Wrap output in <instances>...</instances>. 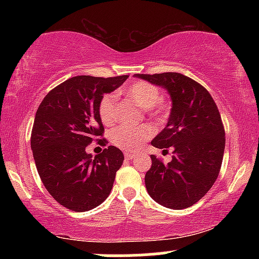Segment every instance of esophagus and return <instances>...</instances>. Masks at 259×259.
<instances>
[{
	"mask_svg": "<svg viewBox=\"0 0 259 259\" xmlns=\"http://www.w3.org/2000/svg\"><path fill=\"white\" fill-rule=\"evenodd\" d=\"M124 154H125V158H126V159H133L134 157H135V154H134V153L125 152V153H124Z\"/></svg>",
	"mask_w": 259,
	"mask_h": 259,
	"instance_id": "obj_1",
	"label": "esophagus"
}]
</instances>
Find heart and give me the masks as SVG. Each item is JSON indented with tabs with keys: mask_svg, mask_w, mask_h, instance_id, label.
I'll list each match as a JSON object with an SVG mask.
<instances>
[{
	"mask_svg": "<svg viewBox=\"0 0 259 259\" xmlns=\"http://www.w3.org/2000/svg\"><path fill=\"white\" fill-rule=\"evenodd\" d=\"M126 95L141 108H150L153 114L162 112L160 106V91L158 88L146 81H138L126 89ZM99 113L103 124H111L115 115V95H106L100 102ZM151 136V129L147 126H119L111 133V141L123 150H136L142 142Z\"/></svg>",
	"mask_w": 259,
	"mask_h": 259,
	"instance_id": "1",
	"label": "heart"
}]
</instances>
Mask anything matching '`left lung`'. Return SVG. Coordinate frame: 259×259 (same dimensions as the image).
I'll return each instance as SVG.
<instances>
[{"mask_svg":"<svg viewBox=\"0 0 259 259\" xmlns=\"http://www.w3.org/2000/svg\"><path fill=\"white\" fill-rule=\"evenodd\" d=\"M170 96L171 109L164 129L151 144L174 150L168 164L151 156L145 175L147 192L170 209L191 207L209 191L218 178L225 148V133L214 100L203 86L180 73L135 74Z\"/></svg>","mask_w":259,"mask_h":259,"instance_id":"8db88e82","label":"left lung"}]
</instances>
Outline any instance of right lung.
<instances>
[{
	"label": "right lung",
	"instance_id": "right-lung-1",
	"mask_svg": "<svg viewBox=\"0 0 259 259\" xmlns=\"http://www.w3.org/2000/svg\"><path fill=\"white\" fill-rule=\"evenodd\" d=\"M127 78L74 76L50 91L38 106L31 132L32 156L47 191L68 209L86 212L111 194L123 152L108 146L94 157L86 146L105 130L99 113L103 95Z\"/></svg>",
	"mask_w": 259,
	"mask_h": 259
}]
</instances>
